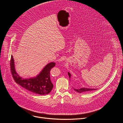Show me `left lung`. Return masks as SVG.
Returning a JSON list of instances; mask_svg holds the SVG:
<instances>
[{
	"label": "left lung",
	"mask_w": 123,
	"mask_h": 123,
	"mask_svg": "<svg viewBox=\"0 0 123 123\" xmlns=\"http://www.w3.org/2000/svg\"><path fill=\"white\" fill-rule=\"evenodd\" d=\"M68 75L69 76V79H71V74H70L69 72L68 73ZM74 90L78 92V93H83V92H86L88 91H94L95 90H97L96 89H92V88H87V87H82V88H80V89H74Z\"/></svg>",
	"instance_id": "8db88e82"
}]
</instances>
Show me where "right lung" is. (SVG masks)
<instances>
[{
	"instance_id": "add662e5",
	"label": "right lung",
	"mask_w": 123,
	"mask_h": 123,
	"mask_svg": "<svg viewBox=\"0 0 123 123\" xmlns=\"http://www.w3.org/2000/svg\"><path fill=\"white\" fill-rule=\"evenodd\" d=\"M55 65V62H50L36 77L24 79L16 73L14 59L12 55H11V70L15 82L28 91L39 95H47L53 88L54 85L50 81L49 74L50 69Z\"/></svg>"
}]
</instances>
